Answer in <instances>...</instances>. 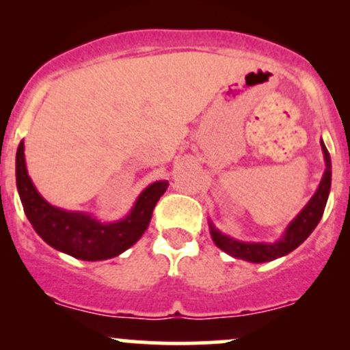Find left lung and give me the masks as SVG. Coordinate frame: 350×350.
Instances as JSON below:
<instances>
[{
  "mask_svg": "<svg viewBox=\"0 0 350 350\" xmlns=\"http://www.w3.org/2000/svg\"><path fill=\"white\" fill-rule=\"evenodd\" d=\"M321 148H323L324 163H326L323 179H321L312 198L308 200L306 206L301 208L299 214L288 224V227L284 228L283 235L278 240H275V242H243V240H237L234 237L222 234L212 224V220H208L211 237L217 247L228 253L230 256H234V258L252 263L271 262V260L288 255L295 248H298L319 224L321 217L324 214V207L327 204L329 191H331V156H329V151L323 139H321Z\"/></svg>",
  "mask_w": 350,
  "mask_h": 350,
  "instance_id": "left-lung-1",
  "label": "left lung"
}]
</instances>
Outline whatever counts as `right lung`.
Here are the masks:
<instances>
[{"label": "right lung", "mask_w": 350, "mask_h": 350, "mask_svg": "<svg viewBox=\"0 0 350 350\" xmlns=\"http://www.w3.org/2000/svg\"><path fill=\"white\" fill-rule=\"evenodd\" d=\"M16 186L31 226L47 245L85 262H98L120 255L142 239L151 222L152 208L170 183L156 180L136 199L130 214L116 222H100L87 212L52 206L38 192L27 174L24 142L16 152Z\"/></svg>", "instance_id": "obj_1"}]
</instances>
